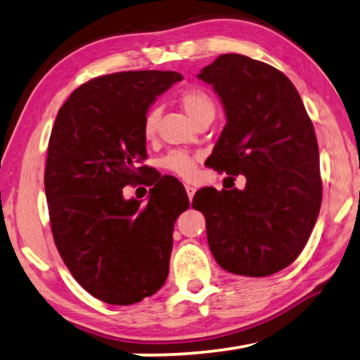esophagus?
<instances>
[{
	"mask_svg": "<svg viewBox=\"0 0 360 360\" xmlns=\"http://www.w3.org/2000/svg\"><path fill=\"white\" fill-rule=\"evenodd\" d=\"M195 191H197V188H195L193 186H191V184H186V192H187V197H188V200H192V198H193Z\"/></svg>",
	"mask_w": 360,
	"mask_h": 360,
	"instance_id": "34e87169",
	"label": "esophagus"
}]
</instances>
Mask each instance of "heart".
Wrapping results in <instances>:
<instances>
[{"instance_id": "1", "label": "heart", "mask_w": 360, "mask_h": 360, "mask_svg": "<svg viewBox=\"0 0 360 360\" xmlns=\"http://www.w3.org/2000/svg\"><path fill=\"white\" fill-rule=\"evenodd\" d=\"M179 105L184 109L186 114L191 117L195 125L205 119H214L216 103L206 90L200 87H188L179 94ZM158 117H160V109L149 108L143 119V136L146 139L154 138L157 131ZM160 167L167 172L173 173L179 178L191 179L195 174V158L184 150H172L162 158Z\"/></svg>"}]
</instances>
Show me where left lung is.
Listing matches in <instances>:
<instances>
[{
	"label": "left lung",
	"instance_id": "8db88e82",
	"mask_svg": "<svg viewBox=\"0 0 360 360\" xmlns=\"http://www.w3.org/2000/svg\"><path fill=\"white\" fill-rule=\"evenodd\" d=\"M198 79L212 85L227 117L206 162L230 176L245 174L246 187H205L192 206L203 212L210 249L224 270L273 275L300 255L321 210L311 119L289 77L259 60L224 53Z\"/></svg>",
	"mask_w": 360,
	"mask_h": 360
}]
</instances>
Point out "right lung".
<instances>
[{
  "label": "right lung",
  "mask_w": 360,
  "mask_h": 360,
  "mask_svg": "<svg viewBox=\"0 0 360 360\" xmlns=\"http://www.w3.org/2000/svg\"><path fill=\"white\" fill-rule=\"evenodd\" d=\"M181 79L174 71L94 77L70 95L53 124L44 173L53 241L76 281L105 303H138L167 281L187 193H169L158 181L141 206L122 188L146 172V111Z\"/></svg>",
  "instance_id": "right-lung-1"
}]
</instances>
